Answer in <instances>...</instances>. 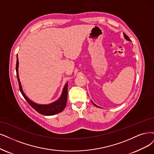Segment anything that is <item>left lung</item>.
I'll return each instance as SVG.
<instances>
[{
	"mask_svg": "<svg viewBox=\"0 0 154 154\" xmlns=\"http://www.w3.org/2000/svg\"><path fill=\"white\" fill-rule=\"evenodd\" d=\"M124 38H126V39L127 40V41H131V40L129 39V38L128 37V36L127 35H126V34H125L124 33ZM92 103H93V105H95L96 106H97V107H99L98 106H97V105H95V104H94V103H93V101H92Z\"/></svg>",
	"mask_w": 154,
	"mask_h": 154,
	"instance_id": "8db88e82",
	"label": "left lung"
}]
</instances>
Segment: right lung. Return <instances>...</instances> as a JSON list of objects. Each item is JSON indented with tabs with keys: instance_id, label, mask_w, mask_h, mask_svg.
<instances>
[{
	"instance_id": "1",
	"label": "right lung",
	"mask_w": 154,
	"mask_h": 154,
	"mask_svg": "<svg viewBox=\"0 0 154 154\" xmlns=\"http://www.w3.org/2000/svg\"><path fill=\"white\" fill-rule=\"evenodd\" d=\"M18 55H17V60H16V75L17 78H18V84H19V88L20 92L22 94L23 96L26 100V101L28 102L33 109H35L37 112L41 113L42 115L44 116H53L54 114H57V113H60L66 106V101H67V96H68V82L65 85V86L63 89V91L60 98L55 101L52 103H50L48 105H41L34 103L32 101H31L30 99L25 95L24 92L23 91L22 87L21 85V82L20 81V78L18 76Z\"/></svg>"
}]
</instances>
